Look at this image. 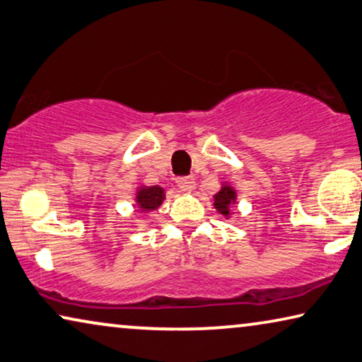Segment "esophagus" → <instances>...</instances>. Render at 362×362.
Returning <instances> with one entry per match:
<instances>
[{
	"label": "esophagus",
	"instance_id": "esophagus-1",
	"mask_svg": "<svg viewBox=\"0 0 362 362\" xmlns=\"http://www.w3.org/2000/svg\"><path fill=\"white\" fill-rule=\"evenodd\" d=\"M177 185H179L180 190L183 192H192L194 188V179L193 177H179V179H177Z\"/></svg>",
	"mask_w": 362,
	"mask_h": 362
}]
</instances>
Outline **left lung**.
Segmentation results:
<instances>
[{"label": "left lung", "instance_id": "8db88e82", "mask_svg": "<svg viewBox=\"0 0 362 362\" xmlns=\"http://www.w3.org/2000/svg\"><path fill=\"white\" fill-rule=\"evenodd\" d=\"M237 199V192L230 185L222 183V188L214 194V208L221 212L222 216H230V206Z\"/></svg>", "mask_w": 362, "mask_h": 362}]
</instances>
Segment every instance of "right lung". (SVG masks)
<instances>
[{
	"label": "right lung",
	"instance_id": "1",
	"mask_svg": "<svg viewBox=\"0 0 362 362\" xmlns=\"http://www.w3.org/2000/svg\"><path fill=\"white\" fill-rule=\"evenodd\" d=\"M165 198L163 187H140L135 194V202L139 204L141 212H150L158 209Z\"/></svg>",
	"mask_w": 362,
	"mask_h": 362
}]
</instances>
